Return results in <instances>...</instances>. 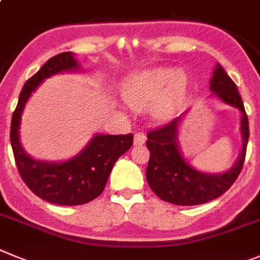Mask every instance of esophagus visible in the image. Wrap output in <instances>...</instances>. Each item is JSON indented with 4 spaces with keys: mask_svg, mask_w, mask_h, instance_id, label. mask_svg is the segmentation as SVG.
<instances>
[{
    "mask_svg": "<svg viewBox=\"0 0 260 260\" xmlns=\"http://www.w3.org/2000/svg\"><path fill=\"white\" fill-rule=\"evenodd\" d=\"M145 141H146V136L144 135V132L135 133V139H133V144H135V145H143Z\"/></svg>",
    "mask_w": 260,
    "mask_h": 260,
    "instance_id": "esophagus-1",
    "label": "esophagus"
}]
</instances>
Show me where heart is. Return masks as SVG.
<instances>
[{
  "label": "heart",
  "instance_id": "obj_1",
  "mask_svg": "<svg viewBox=\"0 0 260 260\" xmlns=\"http://www.w3.org/2000/svg\"><path fill=\"white\" fill-rule=\"evenodd\" d=\"M186 86L183 72L158 68L131 74L124 83L123 98L135 110L152 106L154 119L168 120L177 111Z\"/></svg>",
  "mask_w": 260,
  "mask_h": 260
}]
</instances>
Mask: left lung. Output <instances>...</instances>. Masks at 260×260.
<instances>
[{"label":"left lung","instance_id":"obj_1","mask_svg":"<svg viewBox=\"0 0 260 260\" xmlns=\"http://www.w3.org/2000/svg\"><path fill=\"white\" fill-rule=\"evenodd\" d=\"M211 96L237 108L241 114L239 133L242 146L233 166L224 173H207L192 166L180 149L179 133L187 112L168 125L148 133L146 148L150 152L146 180L159 199L175 205H199L217 199L236 182L242 170L249 143V119L236 83L220 64H216L209 80Z\"/></svg>","mask_w":260,"mask_h":260}]
</instances>
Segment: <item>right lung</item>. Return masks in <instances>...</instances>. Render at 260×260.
Listing matches in <instances>:
<instances>
[{"label": "right lung", "mask_w": 260, "mask_h": 260, "mask_svg": "<svg viewBox=\"0 0 260 260\" xmlns=\"http://www.w3.org/2000/svg\"><path fill=\"white\" fill-rule=\"evenodd\" d=\"M82 67L73 52L49 58L24 83L11 117L10 143L15 164L27 187L46 202L57 205H80L98 198L105 189L108 175L117 158L129 150L133 135L95 133L85 148L64 161H42L31 157L21 143L22 114L32 92L47 78L68 72H81Z\"/></svg>", "instance_id": "obj_1"}]
</instances>
